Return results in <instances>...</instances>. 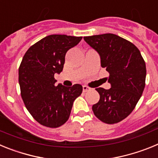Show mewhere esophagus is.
I'll use <instances>...</instances> for the list:
<instances>
[{"label": "esophagus", "mask_w": 158, "mask_h": 158, "mask_svg": "<svg viewBox=\"0 0 158 158\" xmlns=\"http://www.w3.org/2000/svg\"><path fill=\"white\" fill-rule=\"evenodd\" d=\"M82 89H83V92L84 93H85V92H88V91H89V88L88 87V86H86V85H83L82 86Z\"/></svg>", "instance_id": "obj_1"}]
</instances>
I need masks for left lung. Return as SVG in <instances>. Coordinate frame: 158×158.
<instances>
[{"mask_svg": "<svg viewBox=\"0 0 158 158\" xmlns=\"http://www.w3.org/2000/svg\"><path fill=\"white\" fill-rule=\"evenodd\" d=\"M84 40L98 53L100 64L109 73L111 89L97 88L98 103L94 115L102 122L116 123L127 117L139 102L145 88L146 68L139 50L116 35L86 36Z\"/></svg>", "mask_w": 158, "mask_h": 158, "instance_id": "1", "label": "left lung"}]
</instances>
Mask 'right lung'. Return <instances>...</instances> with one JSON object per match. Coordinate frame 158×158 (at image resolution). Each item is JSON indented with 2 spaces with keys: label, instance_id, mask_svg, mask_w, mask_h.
Returning a JSON list of instances; mask_svg holds the SVG:
<instances>
[{
  "label": "right lung",
  "instance_id": "right-lung-1",
  "mask_svg": "<svg viewBox=\"0 0 158 158\" xmlns=\"http://www.w3.org/2000/svg\"><path fill=\"white\" fill-rule=\"evenodd\" d=\"M82 37L51 35L35 43L25 53L19 68L21 97L33 118L47 127L62 126L68 120L73 101L82 93L76 84L55 85V73L62 72L65 54Z\"/></svg>",
  "mask_w": 158,
  "mask_h": 158
}]
</instances>
